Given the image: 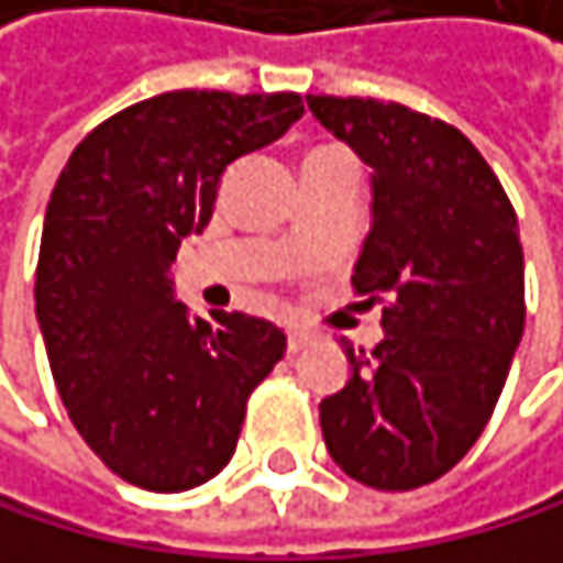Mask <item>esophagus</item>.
Masks as SVG:
<instances>
[{"instance_id": "obj_1", "label": "esophagus", "mask_w": 563, "mask_h": 563, "mask_svg": "<svg viewBox=\"0 0 563 563\" xmlns=\"http://www.w3.org/2000/svg\"><path fill=\"white\" fill-rule=\"evenodd\" d=\"M307 342H310V331H303V328H290V331H287V349H290V352H300Z\"/></svg>"}]
</instances>
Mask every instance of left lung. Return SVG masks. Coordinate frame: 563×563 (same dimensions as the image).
<instances>
[{
	"mask_svg": "<svg viewBox=\"0 0 563 563\" xmlns=\"http://www.w3.org/2000/svg\"><path fill=\"white\" fill-rule=\"evenodd\" d=\"M314 119L373 167V229L352 273L386 300L383 342L352 349L321 399L334 465L383 493L451 472L485 431L523 338L516 211L454 125L376 98L307 95Z\"/></svg>",
	"mask_w": 563,
	"mask_h": 563,
	"instance_id": "obj_1",
	"label": "left lung"
}]
</instances>
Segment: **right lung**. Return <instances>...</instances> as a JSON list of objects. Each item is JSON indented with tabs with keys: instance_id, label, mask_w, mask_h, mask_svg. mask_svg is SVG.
Returning <instances> with one entry per match:
<instances>
[{
	"instance_id": "1",
	"label": "right lung",
	"mask_w": 563,
	"mask_h": 563,
	"mask_svg": "<svg viewBox=\"0 0 563 563\" xmlns=\"http://www.w3.org/2000/svg\"><path fill=\"white\" fill-rule=\"evenodd\" d=\"M303 115L300 95L167 91L74 146L43 218L36 321L70 423L119 478L184 493L232 462L245 399L287 352L263 318H190L180 239L208 229L239 156Z\"/></svg>"
}]
</instances>
